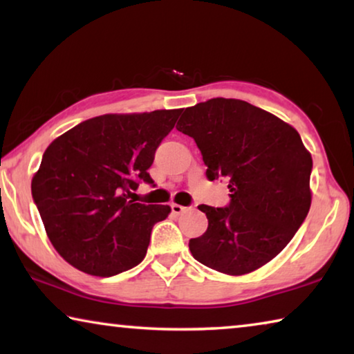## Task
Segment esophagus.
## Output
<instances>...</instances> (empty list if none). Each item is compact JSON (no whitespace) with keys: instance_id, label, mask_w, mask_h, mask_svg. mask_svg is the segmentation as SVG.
<instances>
[{"instance_id":"obj_1","label":"esophagus","mask_w":354,"mask_h":354,"mask_svg":"<svg viewBox=\"0 0 354 354\" xmlns=\"http://www.w3.org/2000/svg\"><path fill=\"white\" fill-rule=\"evenodd\" d=\"M185 211H187V207H184L181 205H176V203H173V205H171V212L175 215H181Z\"/></svg>"}]
</instances>
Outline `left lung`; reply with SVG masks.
Listing matches in <instances>:
<instances>
[{
  "instance_id": "left-lung-1",
  "label": "left lung",
  "mask_w": 354,
  "mask_h": 354,
  "mask_svg": "<svg viewBox=\"0 0 354 354\" xmlns=\"http://www.w3.org/2000/svg\"><path fill=\"white\" fill-rule=\"evenodd\" d=\"M176 129L200 148L209 181L225 179L231 192L230 206H198L209 225L190 239L192 256L232 277L266 266L292 241L313 200V158L297 129L232 98L187 107Z\"/></svg>"
}]
</instances>
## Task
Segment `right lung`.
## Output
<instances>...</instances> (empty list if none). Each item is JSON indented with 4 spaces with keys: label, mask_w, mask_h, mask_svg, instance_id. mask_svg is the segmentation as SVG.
I'll list each match as a JSON object with an SVG mask.
<instances>
[{
    "label": "right lung",
    "mask_w": 354,
    "mask_h": 354,
    "mask_svg": "<svg viewBox=\"0 0 354 354\" xmlns=\"http://www.w3.org/2000/svg\"><path fill=\"white\" fill-rule=\"evenodd\" d=\"M181 109L106 113L59 136L45 149L31 183L46 236L70 266L113 277L143 261L151 230L171 212L167 205L129 200L156 148Z\"/></svg>",
    "instance_id": "add662e5"
}]
</instances>
